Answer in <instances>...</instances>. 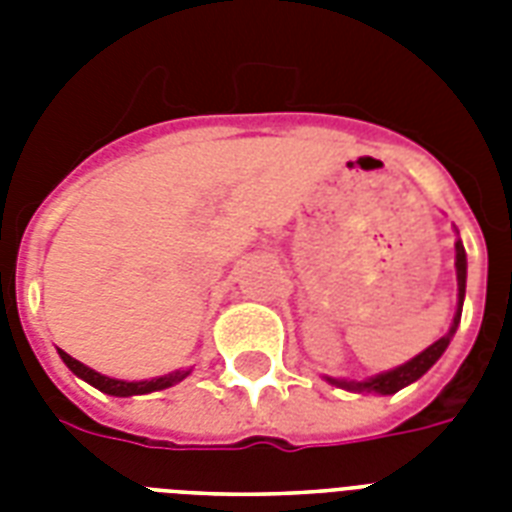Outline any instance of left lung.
Here are the masks:
<instances>
[{
  "label": "left lung",
  "mask_w": 512,
  "mask_h": 512,
  "mask_svg": "<svg viewBox=\"0 0 512 512\" xmlns=\"http://www.w3.org/2000/svg\"><path fill=\"white\" fill-rule=\"evenodd\" d=\"M457 249V289H460V305H457V313H454V324L449 329V335H444L441 340H436L430 345L428 350H422L420 356H414L412 361H406L404 366H398V369H390L385 374H377V377H369V380H329L340 385L345 390H356V393H380V396H390V393H398L401 388H406L409 382L420 380L422 374L428 372L430 366L436 364L441 353L449 348V340L454 337V329L460 324L462 316V300H465V279H468V260H465V247H462V241L454 244Z\"/></svg>",
  "instance_id": "obj_1"
}]
</instances>
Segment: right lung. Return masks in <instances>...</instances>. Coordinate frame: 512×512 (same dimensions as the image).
Instances as JSON below:
<instances>
[{
	"mask_svg": "<svg viewBox=\"0 0 512 512\" xmlns=\"http://www.w3.org/2000/svg\"><path fill=\"white\" fill-rule=\"evenodd\" d=\"M60 358H63V364L76 374V377H82L84 382H90L95 385L98 390L108 393V396H119V398H127V396H143V393H154V390H164L180 382L188 372H172V374H164V377H156V380H143V382H124V380H111V377H103L98 374L95 369L90 366H84L82 361H76L66 353V350H58Z\"/></svg>",
	"mask_w": 512,
	"mask_h": 512,
	"instance_id": "right-lung-1",
	"label": "right lung"
}]
</instances>
